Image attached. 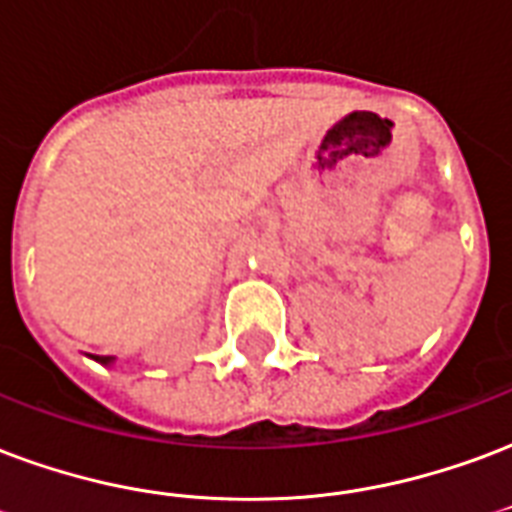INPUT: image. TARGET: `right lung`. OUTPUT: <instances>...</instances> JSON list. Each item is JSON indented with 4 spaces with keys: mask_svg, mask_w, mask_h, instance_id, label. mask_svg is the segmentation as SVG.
I'll list each match as a JSON object with an SVG mask.
<instances>
[{
    "mask_svg": "<svg viewBox=\"0 0 512 512\" xmlns=\"http://www.w3.org/2000/svg\"><path fill=\"white\" fill-rule=\"evenodd\" d=\"M96 361H102V364H113V356H96Z\"/></svg>",
    "mask_w": 512,
    "mask_h": 512,
    "instance_id": "1",
    "label": "right lung"
}]
</instances>
